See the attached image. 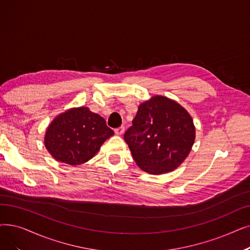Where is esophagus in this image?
Segmentation results:
<instances>
[{"label": "esophagus", "mask_w": 250, "mask_h": 250, "mask_svg": "<svg viewBox=\"0 0 250 250\" xmlns=\"http://www.w3.org/2000/svg\"><path fill=\"white\" fill-rule=\"evenodd\" d=\"M114 132H115V134H116L117 136H121V135H123L124 132H125V127H124V126H119V127H117V128L114 129Z\"/></svg>", "instance_id": "34e87169"}]
</instances>
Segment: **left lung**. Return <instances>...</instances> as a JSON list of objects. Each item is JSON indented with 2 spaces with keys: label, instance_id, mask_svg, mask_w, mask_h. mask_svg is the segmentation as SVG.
Segmentation results:
<instances>
[{
  "label": "left lung",
  "instance_id": "1",
  "mask_svg": "<svg viewBox=\"0 0 250 250\" xmlns=\"http://www.w3.org/2000/svg\"><path fill=\"white\" fill-rule=\"evenodd\" d=\"M124 139L140 168L160 175L177 168L188 156L195 127L190 114L180 104L155 96L139 106Z\"/></svg>",
  "mask_w": 250,
  "mask_h": 250
}]
</instances>
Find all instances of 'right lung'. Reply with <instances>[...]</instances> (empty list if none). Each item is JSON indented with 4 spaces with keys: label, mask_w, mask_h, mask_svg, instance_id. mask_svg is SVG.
<instances>
[{
    "label": "right lung",
    "mask_w": 250,
    "mask_h": 250,
    "mask_svg": "<svg viewBox=\"0 0 250 250\" xmlns=\"http://www.w3.org/2000/svg\"><path fill=\"white\" fill-rule=\"evenodd\" d=\"M114 132L89 108H74L57 116L47 129L45 145L52 156L70 166L90 160Z\"/></svg>",
    "instance_id": "obj_1"
}]
</instances>
